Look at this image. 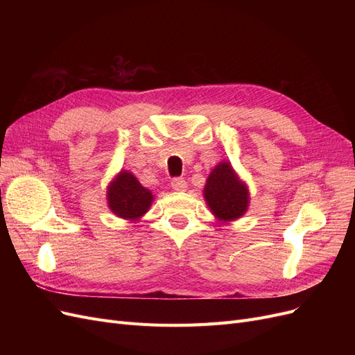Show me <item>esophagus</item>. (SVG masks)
<instances>
[{
    "label": "esophagus",
    "mask_w": 355,
    "mask_h": 355,
    "mask_svg": "<svg viewBox=\"0 0 355 355\" xmlns=\"http://www.w3.org/2000/svg\"><path fill=\"white\" fill-rule=\"evenodd\" d=\"M187 185L188 184L184 178H175L173 180H171V188H173L175 191H185Z\"/></svg>",
    "instance_id": "34e87169"
}]
</instances>
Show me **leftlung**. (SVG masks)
Returning <instances> with one entry per match:
<instances>
[{
    "label": "left lung",
    "mask_w": 355,
    "mask_h": 355,
    "mask_svg": "<svg viewBox=\"0 0 355 355\" xmlns=\"http://www.w3.org/2000/svg\"><path fill=\"white\" fill-rule=\"evenodd\" d=\"M204 198L214 216L220 220L243 216L249 206V192L230 163H220L213 168L204 188Z\"/></svg>",
    "instance_id": "1"
}]
</instances>
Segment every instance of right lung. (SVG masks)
Wrapping results in <instances>:
<instances>
[{
  "instance_id": "1",
  "label": "right lung",
  "mask_w": 355,
  "mask_h": 355,
  "mask_svg": "<svg viewBox=\"0 0 355 355\" xmlns=\"http://www.w3.org/2000/svg\"><path fill=\"white\" fill-rule=\"evenodd\" d=\"M151 191L144 188L128 171H121L108 188V204L112 213L124 219H137L153 202Z\"/></svg>"
}]
</instances>
